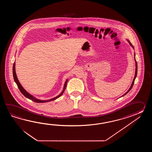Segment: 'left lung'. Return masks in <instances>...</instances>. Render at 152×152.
I'll return each mask as SVG.
<instances>
[{
  "label": "left lung",
  "mask_w": 152,
  "mask_h": 152,
  "mask_svg": "<svg viewBox=\"0 0 152 152\" xmlns=\"http://www.w3.org/2000/svg\"><path fill=\"white\" fill-rule=\"evenodd\" d=\"M128 42L129 43V44H130V45H131L132 47V48H134V47L132 46V43H130V42H129V40H128ZM135 54H134V56H135ZM135 65H136V70H135V77H134V79H133V81H132V85H131V86H130V87L129 88V90H128V91L126 92V93L125 94H123V96H122V97H123V96H124V95H126V94H128V92H129V91H130V90L132 89V86H133V85H134V81H135V78L136 77V76H137V62H136V59H135Z\"/></svg>",
  "instance_id": "8db88e82"
}]
</instances>
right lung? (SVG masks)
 Listing matches in <instances>:
<instances>
[{
	"mask_svg": "<svg viewBox=\"0 0 152 152\" xmlns=\"http://www.w3.org/2000/svg\"><path fill=\"white\" fill-rule=\"evenodd\" d=\"M13 76L14 80L15 81V83H16L17 85V86L18 87V88H19V90H20V92L23 94V95H24L25 97H26L27 98H28V99H30V100H32L33 102H36V103H46V102H50V101L55 100L56 99L58 98V97H60L62 94H64L65 89H66V87L67 81H68V79H67L66 81H65V85H64V88H63V90L62 91L61 93L58 96L55 97V98H52V99H49V100H39V99H38L35 98V97H34L32 95H31V94H29L27 91H26L23 88V87H22V86L21 85V84H20L19 81L18 80V78L17 77L16 73V71H15V62H14L13 65Z\"/></svg>",
	"mask_w": 152,
	"mask_h": 152,
	"instance_id": "add662e5",
	"label": "right lung"
}]
</instances>
